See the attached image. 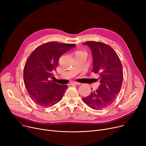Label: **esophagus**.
I'll return each instance as SVG.
<instances>
[{
    "instance_id": "34e87169",
    "label": "esophagus",
    "mask_w": 146,
    "mask_h": 146,
    "mask_svg": "<svg viewBox=\"0 0 146 146\" xmlns=\"http://www.w3.org/2000/svg\"><path fill=\"white\" fill-rule=\"evenodd\" d=\"M70 85H81L80 83L79 82H73L70 83Z\"/></svg>"
}]
</instances>
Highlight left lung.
<instances>
[{"instance_id": "obj_1", "label": "left lung", "mask_w": 146, "mask_h": 146, "mask_svg": "<svg viewBox=\"0 0 146 146\" xmlns=\"http://www.w3.org/2000/svg\"><path fill=\"white\" fill-rule=\"evenodd\" d=\"M90 48L93 59V72L99 74L101 84L82 101L90 108L101 110L111 105L120 92L123 70L117 54L110 46L96 41L83 43Z\"/></svg>"}]
</instances>
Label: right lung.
<instances>
[{
	"mask_svg": "<svg viewBox=\"0 0 146 146\" xmlns=\"http://www.w3.org/2000/svg\"><path fill=\"white\" fill-rule=\"evenodd\" d=\"M75 46L55 41L47 42L35 48L27 59L24 81L29 96L37 105L52 106L62 99L68 86L50 79L61 56Z\"/></svg>",
	"mask_w": 146,
	"mask_h": 146,
	"instance_id": "obj_1",
	"label": "right lung"
}]
</instances>
